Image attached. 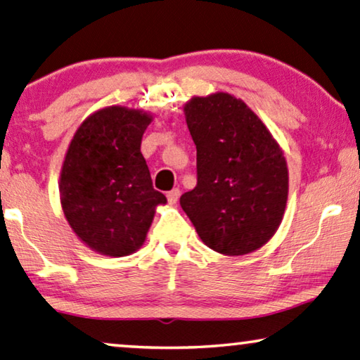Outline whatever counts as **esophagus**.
<instances>
[{
    "label": "esophagus",
    "instance_id": "34e87169",
    "mask_svg": "<svg viewBox=\"0 0 360 360\" xmlns=\"http://www.w3.org/2000/svg\"><path fill=\"white\" fill-rule=\"evenodd\" d=\"M179 195H181V191L179 189H173V191L168 192V195H166V197H168L169 204L173 205V204H176V202L179 200Z\"/></svg>",
    "mask_w": 360,
    "mask_h": 360
}]
</instances>
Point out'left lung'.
<instances>
[{
	"instance_id": "obj_1",
	"label": "left lung",
	"mask_w": 360,
	"mask_h": 360,
	"mask_svg": "<svg viewBox=\"0 0 360 360\" xmlns=\"http://www.w3.org/2000/svg\"><path fill=\"white\" fill-rule=\"evenodd\" d=\"M197 148V186L181 207L210 250L241 256L276 235L288 195L281 145L245 101L229 93L194 96L184 104Z\"/></svg>"
}]
</instances>
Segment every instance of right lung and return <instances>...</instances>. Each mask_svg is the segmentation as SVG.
<instances>
[{
    "instance_id": "right-lung-1",
    "label": "right lung",
    "mask_w": 360,
    "mask_h": 360,
    "mask_svg": "<svg viewBox=\"0 0 360 360\" xmlns=\"http://www.w3.org/2000/svg\"><path fill=\"white\" fill-rule=\"evenodd\" d=\"M151 120L141 109L108 105L88 115L68 145L60 202L75 235L99 255L140 250L156 207L166 204L140 151Z\"/></svg>"
}]
</instances>
